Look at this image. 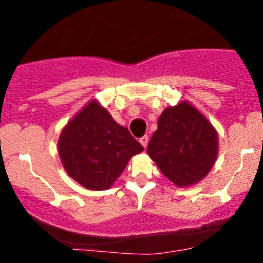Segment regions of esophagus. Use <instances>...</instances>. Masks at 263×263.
I'll list each match as a JSON object with an SVG mask.
<instances>
[{
    "label": "esophagus",
    "mask_w": 263,
    "mask_h": 263,
    "mask_svg": "<svg viewBox=\"0 0 263 263\" xmlns=\"http://www.w3.org/2000/svg\"><path fill=\"white\" fill-rule=\"evenodd\" d=\"M140 143L146 148L147 143H148V136H143V137L140 138Z\"/></svg>",
    "instance_id": "34e87169"
}]
</instances>
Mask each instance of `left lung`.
I'll return each instance as SVG.
<instances>
[{
  "label": "left lung",
  "mask_w": 263,
  "mask_h": 263,
  "mask_svg": "<svg viewBox=\"0 0 263 263\" xmlns=\"http://www.w3.org/2000/svg\"><path fill=\"white\" fill-rule=\"evenodd\" d=\"M147 153L163 176L179 188L203 180L215 164L219 137L215 127L189 101L164 108Z\"/></svg>",
  "instance_id": "obj_1"
}]
</instances>
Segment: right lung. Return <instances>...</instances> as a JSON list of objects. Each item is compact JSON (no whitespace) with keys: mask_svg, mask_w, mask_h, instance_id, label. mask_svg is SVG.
Segmentation results:
<instances>
[{"mask_svg":"<svg viewBox=\"0 0 263 263\" xmlns=\"http://www.w3.org/2000/svg\"><path fill=\"white\" fill-rule=\"evenodd\" d=\"M143 151L98 100H90L63 128L58 153L69 177L84 188L106 190L129 159Z\"/></svg>","mask_w":263,"mask_h":263,"instance_id":"1","label":"right lung"}]
</instances>
